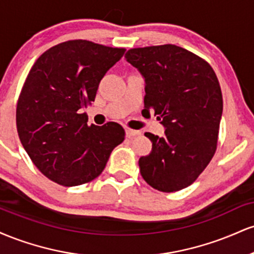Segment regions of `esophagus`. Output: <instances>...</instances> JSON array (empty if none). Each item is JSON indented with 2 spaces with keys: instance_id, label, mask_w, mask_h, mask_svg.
Listing matches in <instances>:
<instances>
[{
  "instance_id": "obj_1",
  "label": "esophagus",
  "mask_w": 254,
  "mask_h": 254,
  "mask_svg": "<svg viewBox=\"0 0 254 254\" xmlns=\"http://www.w3.org/2000/svg\"><path fill=\"white\" fill-rule=\"evenodd\" d=\"M139 131H137V130H132V129H127L125 130V135H127V137H133V136H137V135H139Z\"/></svg>"
}]
</instances>
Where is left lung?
Returning a JSON list of instances; mask_svg holds the SVG:
<instances>
[{
  "label": "left lung",
  "instance_id": "1",
  "mask_svg": "<svg viewBox=\"0 0 254 254\" xmlns=\"http://www.w3.org/2000/svg\"><path fill=\"white\" fill-rule=\"evenodd\" d=\"M125 58L145 81L144 110H153L165 135H144L153 147L138 160L141 176L162 192L191 185L211 161L217 148L223 110L217 76L206 61L166 45L130 49Z\"/></svg>",
  "mask_w": 254,
  "mask_h": 254
}]
</instances>
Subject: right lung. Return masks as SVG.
Returning <instances> with one entry per match:
<instances>
[{"label": "right lung", "instance_id": "right-lung-1", "mask_svg": "<svg viewBox=\"0 0 254 254\" xmlns=\"http://www.w3.org/2000/svg\"><path fill=\"white\" fill-rule=\"evenodd\" d=\"M124 52L88 40H68L44 52L31 68L17 100L16 129L32 162L52 182L63 186L92 182L124 141L122 125H88L82 113Z\"/></svg>", "mask_w": 254, "mask_h": 254}]
</instances>
